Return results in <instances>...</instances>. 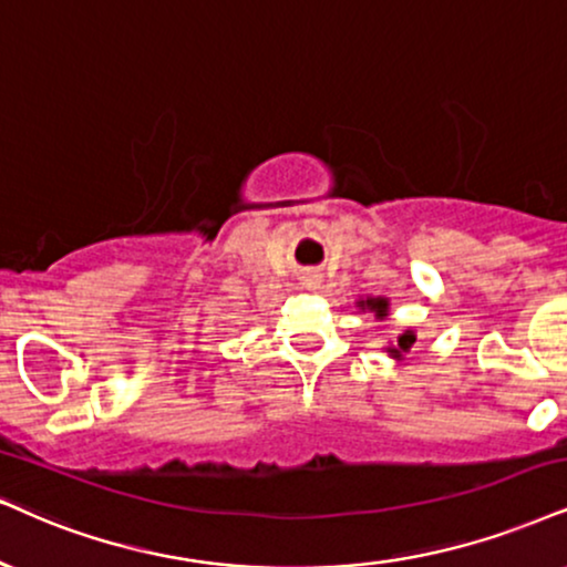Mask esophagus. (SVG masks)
Here are the masks:
<instances>
[{
    "label": "esophagus",
    "instance_id": "1",
    "mask_svg": "<svg viewBox=\"0 0 567 567\" xmlns=\"http://www.w3.org/2000/svg\"><path fill=\"white\" fill-rule=\"evenodd\" d=\"M320 278H323V276H320V270H305L302 272V276H299V284H302V289H310V291H316L318 289V286H320Z\"/></svg>",
    "mask_w": 567,
    "mask_h": 567
}]
</instances>
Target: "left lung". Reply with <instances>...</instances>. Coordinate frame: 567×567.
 <instances>
[{
  "mask_svg": "<svg viewBox=\"0 0 567 567\" xmlns=\"http://www.w3.org/2000/svg\"><path fill=\"white\" fill-rule=\"evenodd\" d=\"M389 297H360L358 299V307L362 312H373L375 318L379 320H383V318H389ZM415 328H404V331L400 333V337H396V344H391V347H386V354L391 360H404V354L410 352L412 349V344H415Z\"/></svg>",
  "mask_w": 567,
  "mask_h": 567,
  "instance_id": "left-lung-1",
  "label": "left lung"
}]
</instances>
